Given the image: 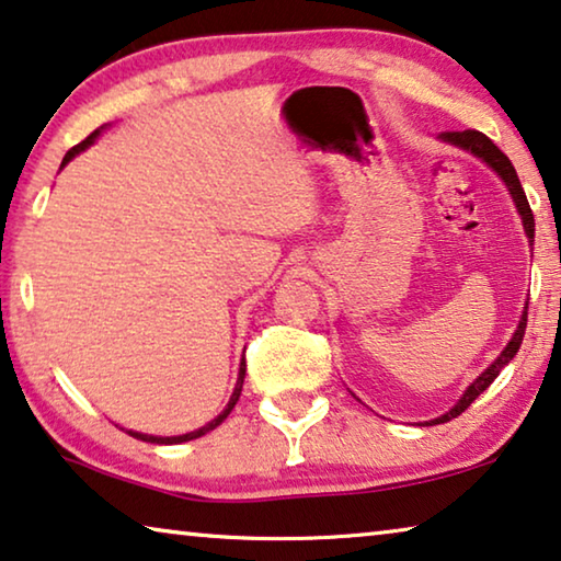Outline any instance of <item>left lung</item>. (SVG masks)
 I'll return each mask as SVG.
<instances>
[{"label":"left lung","instance_id":"8db88e82","mask_svg":"<svg viewBox=\"0 0 561 561\" xmlns=\"http://www.w3.org/2000/svg\"><path fill=\"white\" fill-rule=\"evenodd\" d=\"M440 138L443 140H448V144H454V146H458V148H463V150H471L473 156H479L481 161H486L491 169H494L501 179H504V183L508 186V191H512V196H514V204H516V208H519V214H522V221H524V231H526V237H529L531 241H534V214H531V206H529V201H526V194H524V188H522V181H519V175H516V169L512 165V161H508L506 158V153H501V150L496 148V144L491 138H486L483 136V133H479V130H448V133H440ZM526 309H529V305H526ZM526 314L529 312H524L522 314V322H519V328H516V332H514V337H512V342H508V345L504 347V353H501L494 363H491L486 370H483L479 378H476L471 386H468V390L463 392V398L458 400V403L450 408V411L446 413V415H440V417H436V421H431L433 425H438V423H448L450 417H458L461 415L468 405L473 403L476 398L481 396L483 390H486L491 382H494L496 378H499V373L504 370V367L512 363V357L519 353V347H522V340H524V330H526ZM428 423V425H431Z\"/></svg>","mask_w":561,"mask_h":561}]
</instances>
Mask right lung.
<instances>
[{
    "label": "right lung",
    "mask_w": 561,
    "mask_h": 561,
    "mask_svg": "<svg viewBox=\"0 0 561 561\" xmlns=\"http://www.w3.org/2000/svg\"><path fill=\"white\" fill-rule=\"evenodd\" d=\"M98 133H100V128L98 130H93L90 133V136L82 140V144H78V146H72L70 150H67L65 153V158H62V165L65 163H70V158H75L80 153V150H85L90 144H93V140L98 138ZM244 373H247V363L241 360V367H239V380H237V388H233V396H231V400H229V405H227V411H224L219 417H214L211 423H206V425H201L198 431H194V433H186V436H171V438H161V436H146V433H136V431H128L133 438H140V440H146V443H165V446H171V443H183V440H194V438H198V436H204V433H208V431H214L216 425H219L224 417H227L229 413H231V408L237 405V400H239V396H241V386H244Z\"/></svg>",
    "instance_id": "1"
}]
</instances>
